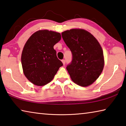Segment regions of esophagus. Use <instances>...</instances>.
Returning a JSON list of instances; mask_svg holds the SVG:
<instances>
[{
	"mask_svg": "<svg viewBox=\"0 0 126 126\" xmlns=\"http://www.w3.org/2000/svg\"><path fill=\"white\" fill-rule=\"evenodd\" d=\"M62 62L63 65H64L65 63V61L64 60V59H62Z\"/></svg>",
	"mask_w": 126,
	"mask_h": 126,
	"instance_id": "esophagus-1",
	"label": "esophagus"
}]
</instances>
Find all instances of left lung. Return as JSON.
<instances>
[{
	"label": "left lung",
	"mask_w": 126,
	"mask_h": 126,
	"mask_svg": "<svg viewBox=\"0 0 126 126\" xmlns=\"http://www.w3.org/2000/svg\"><path fill=\"white\" fill-rule=\"evenodd\" d=\"M62 36L72 52V61L67 66L72 80L82 87L92 84L104 67L103 53L98 42L83 29L66 31Z\"/></svg>",
	"instance_id": "left-lung-1"
}]
</instances>
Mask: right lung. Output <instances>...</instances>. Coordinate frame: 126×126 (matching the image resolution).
<instances>
[{
	"label": "right lung",
	"instance_id": "obj_1",
	"mask_svg": "<svg viewBox=\"0 0 126 126\" xmlns=\"http://www.w3.org/2000/svg\"><path fill=\"white\" fill-rule=\"evenodd\" d=\"M61 39L59 33L42 30L27 40L21 61L25 76L34 84L42 86L49 83L63 65L53 48Z\"/></svg>",
	"mask_w": 126,
	"mask_h": 126
}]
</instances>
